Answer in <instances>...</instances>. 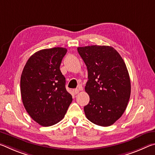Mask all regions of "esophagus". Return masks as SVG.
Returning <instances> with one entry per match:
<instances>
[{
    "label": "esophagus",
    "instance_id": "1",
    "mask_svg": "<svg viewBox=\"0 0 155 155\" xmlns=\"http://www.w3.org/2000/svg\"><path fill=\"white\" fill-rule=\"evenodd\" d=\"M78 92H79V90H78V89H75V90H73V93H74V94H77Z\"/></svg>",
    "mask_w": 155,
    "mask_h": 155
}]
</instances>
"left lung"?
<instances>
[{"label":"left lung","mask_w":155,"mask_h":155,"mask_svg":"<svg viewBox=\"0 0 155 155\" xmlns=\"http://www.w3.org/2000/svg\"><path fill=\"white\" fill-rule=\"evenodd\" d=\"M87 66L88 81L85 87L90 102L84 107L87 118L94 124L109 127L127 108L130 95V80L124 60L113 47H78Z\"/></svg>","instance_id":"obj_1"}]
</instances>
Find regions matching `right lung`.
Wrapping results in <instances>:
<instances>
[{
  "label": "right lung",
  "mask_w": 155,
  "mask_h": 155,
  "mask_svg": "<svg viewBox=\"0 0 155 155\" xmlns=\"http://www.w3.org/2000/svg\"><path fill=\"white\" fill-rule=\"evenodd\" d=\"M67 49H43L30 57L20 78L24 107L31 118L43 127L64 118L72 97L65 89V78L60 65Z\"/></svg>",
  "instance_id": "obj_1"
}]
</instances>
